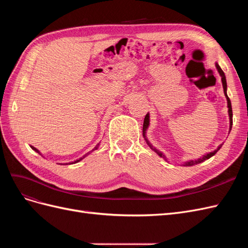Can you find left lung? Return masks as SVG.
Listing matches in <instances>:
<instances>
[{"instance_id":"1","label":"left lung","mask_w":248,"mask_h":248,"mask_svg":"<svg viewBox=\"0 0 248 248\" xmlns=\"http://www.w3.org/2000/svg\"><path fill=\"white\" fill-rule=\"evenodd\" d=\"M216 68H217V70H218V72H219V74H220V77H221V81H222V87H223V92H224V95H226V97H227V101H228V108H229V116H230V131H231V129H232V104H231V100H230V98L228 97V95H227V80H226V76H224V72L221 70V68L219 67V65L216 63ZM148 126H149V114H147L146 115V117H145V120H144V125H142V134H144V137H145V139H146V130H147V128H148ZM146 141H147V144L149 145V147L151 148V149H153L154 151L158 154L160 157H162L163 159H166L167 160V157L164 156L161 152H159L158 150H156L155 148H153V146L150 144V142L148 141V140L146 139ZM221 146L222 145H220L218 148H217L215 151H213V152H210V153H208V154H206V155H204L202 157V158H200V159H196V160H189V161H187V162H185L183 166L184 167H192V166H194V164H198V163H201V162H202L204 160H206V159H209L210 157H212L217 151H218V150L221 148Z\"/></svg>"}]
</instances>
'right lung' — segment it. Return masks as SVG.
Instances as JSON below:
<instances>
[{
    "label": "right lung",
    "instance_id": "add662e5",
    "mask_svg": "<svg viewBox=\"0 0 248 248\" xmlns=\"http://www.w3.org/2000/svg\"><path fill=\"white\" fill-rule=\"evenodd\" d=\"M97 146H98V145H97ZM31 148H32V149H33V150H34V151H36V152H37V153H39V154H40V152H39V151H38V150H37V149H36V148H34V147H33V146H31ZM96 148H97V147H96ZM96 148H95V149H96ZM95 149H93V150H95ZM93 150H92V151H93ZM40 155H41V154H40ZM85 156H86V155H85ZM85 156H84V157H85ZM84 157H82V158H84ZM82 158H79V159H78V160H77V161H74V162H76V163H77V162H78V161H80V160H81V159H82Z\"/></svg>",
    "mask_w": 248,
    "mask_h": 248
}]
</instances>
